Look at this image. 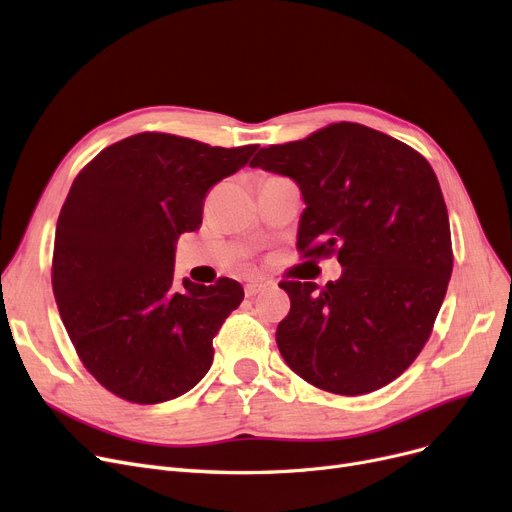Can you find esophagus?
<instances>
[{
	"instance_id": "obj_1",
	"label": "esophagus",
	"mask_w": 512,
	"mask_h": 512,
	"mask_svg": "<svg viewBox=\"0 0 512 512\" xmlns=\"http://www.w3.org/2000/svg\"><path fill=\"white\" fill-rule=\"evenodd\" d=\"M264 287H266V285L260 283V281H250V283L246 285V296H248V298H254L256 294H260V291H262Z\"/></svg>"
}]
</instances>
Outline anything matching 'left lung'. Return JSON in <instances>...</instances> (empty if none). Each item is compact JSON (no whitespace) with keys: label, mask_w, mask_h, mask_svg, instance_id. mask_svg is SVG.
<instances>
[{"label":"left lung","mask_w":512,"mask_h":512,"mask_svg":"<svg viewBox=\"0 0 512 512\" xmlns=\"http://www.w3.org/2000/svg\"><path fill=\"white\" fill-rule=\"evenodd\" d=\"M250 166L298 183L302 256L337 254L344 266L325 287L279 283L291 300L275 333L287 367L339 396L392 383L427 344L452 275L433 168L410 145L358 123L269 145Z\"/></svg>","instance_id":"8db88e82"}]
</instances>
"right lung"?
I'll return each instance as SVG.
<instances>
[{
    "label": "right lung",
    "instance_id": "right-lung-1",
    "mask_svg": "<svg viewBox=\"0 0 512 512\" xmlns=\"http://www.w3.org/2000/svg\"><path fill=\"white\" fill-rule=\"evenodd\" d=\"M258 145L212 148L139 133L97 154L60 210L52 287L85 369L133 404L173 400L208 373L212 339L243 289L175 281V243L202 225L212 185L246 166Z\"/></svg>",
    "mask_w": 512,
    "mask_h": 512
}]
</instances>
